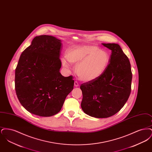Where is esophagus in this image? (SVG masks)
Instances as JSON below:
<instances>
[{"label": "esophagus", "mask_w": 152, "mask_h": 152, "mask_svg": "<svg viewBox=\"0 0 152 152\" xmlns=\"http://www.w3.org/2000/svg\"><path fill=\"white\" fill-rule=\"evenodd\" d=\"M74 86H75V87H79V83H78L77 81H75V83H74Z\"/></svg>", "instance_id": "1"}]
</instances>
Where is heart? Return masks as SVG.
<instances>
[{
    "label": "heart",
    "instance_id": "obj_1",
    "mask_svg": "<svg viewBox=\"0 0 152 152\" xmlns=\"http://www.w3.org/2000/svg\"><path fill=\"white\" fill-rule=\"evenodd\" d=\"M66 60L61 59L62 65L69 67L68 61L76 66L75 71L81 80L91 81L99 78L109 65L110 57L107 51L95 45L76 46L66 54Z\"/></svg>",
    "mask_w": 152,
    "mask_h": 152
}]
</instances>
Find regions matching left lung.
I'll use <instances>...</instances> for the list:
<instances>
[{
    "instance_id": "8db88e82",
    "label": "left lung",
    "mask_w": 152,
    "mask_h": 152,
    "mask_svg": "<svg viewBox=\"0 0 152 152\" xmlns=\"http://www.w3.org/2000/svg\"><path fill=\"white\" fill-rule=\"evenodd\" d=\"M102 44L112 51L107 68L97 79L80 86L81 108L95 118H107L120 110L130 96L132 79L130 61L120 46Z\"/></svg>"
}]
</instances>
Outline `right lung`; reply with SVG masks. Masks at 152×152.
I'll return each instance as SVG.
<instances>
[{
	"instance_id": "right-lung-1",
	"label": "right lung",
	"mask_w": 152,
	"mask_h": 152,
	"mask_svg": "<svg viewBox=\"0 0 152 152\" xmlns=\"http://www.w3.org/2000/svg\"><path fill=\"white\" fill-rule=\"evenodd\" d=\"M61 42L54 36H36L20 56L15 69L16 94L32 114H57L73 89L72 76L64 77L60 72Z\"/></svg>"
}]
</instances>
